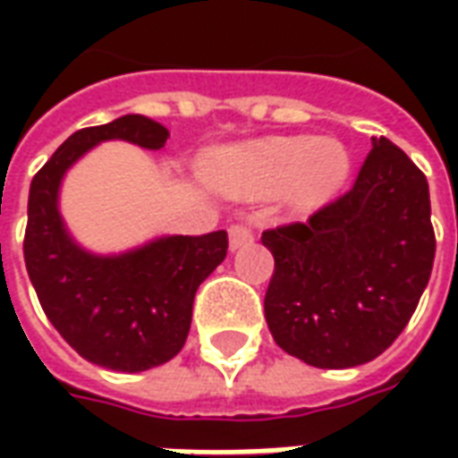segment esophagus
Wrapping results in <instances>:
<instances>
[{"instance_id": "obj_1", "label": "esophagus", "mask_w": 458, "mask_h": 458, "mask_svg": "<svg viewBox=\"0 0 458 458\" xmlns=\"http://www.w3.org/2000/svg\"><path fill=\"white\" fill-rule=\"evenodd\" d=\"M228 240H230V250H238L242 245H248L250 240H252V233L245 225H230L228 230Z\"/></svg>"}]
</instances>
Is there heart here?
<instances>
[{"mask_svg":"<svg viewBox=\"0 0 458 458\" xmlns=\"http://www.w3.org/2000/svg\"><path fill=\"white\" fill-rule=\"evenodd\" d=\"M351 174V151L331 137H267L230 149L213 181L235 196L287 191L297 208H318L336 196Z\"/></svg>","mask_w":458,"mask_h":458,"instance_id":"heart-1","label":"heart"}]
</instances>
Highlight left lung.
Segmentation results:
<instances>
[{
  "mask_svg": "<svg viewBox=\"0 0 458 458\" xmlns=\"http://www.w3.org/2000/svg\"><path fill=\"white\" fill-rule=\"evenodd\" d=\"M275 258L265 318L282 351L353 368L390 348L434 265L429 186L393 141L375 140L353 189L307 223L262 233Z\"/></svg>",
  "mask_w": 458,
  "mask_h": 458,
  "instance_id": "1",
  "label": "left lung"
}]
</instances>
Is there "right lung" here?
Returning <instances> with one entry per match:
<instances>
[{"instance_id":"1","label":"right lung","mask_w":458,"mask_h":458,"mask_svg":"<svg viewBox=\"0 0 458 458\" xmlns=\"http://www.w3.org/2000/svg\"><path fill=\"white\" fill-rule=\"evenodd\" d=\"M169 130L144 114L85 127L55 149L31 181L24 259L29 279L55 331L85 360L117 373H141L179 353L200 282L228 252V233L161 235L117 255L85 250L58 208L68 169L110 140L157 151Z\"/></svg>"}]
</instances>
